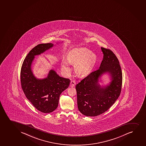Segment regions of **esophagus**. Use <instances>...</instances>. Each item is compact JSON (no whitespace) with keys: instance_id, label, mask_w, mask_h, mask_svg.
Returning a JSON list of instances; mask_svg holds the SVG:
<instances>
[{"instance_id":"obj_1","label":"esophagus","mask_w":146,"mask_h":146,"mask_svg":"<svg viewBox=\"0 0 146 146\" xmlns=\"http://www.w3.org/2000/svg\"><path fill=\"white\" fill-rule=\"evenodd\" d=\"M76 85V82L75 81H72L70 84V87H74Z\"/></svg>"}]
</instances>
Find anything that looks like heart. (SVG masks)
Masks as SVG:
<instances>
[{
	"label": "heart",
	"instance_id": "1",
	"mask_svg": "<svg viewBox=\"0 0 146 146\" xmlns=\"http://www.w3.org/2000/svg\"><path fill=\"white\" fill-rule=\"evenodd\" d=\"M67 60H62V70L66 75L71 71L69 63L75 65V70L79 76H84L88 74L94 66L97 61V57L95 54L87 48H75L69 52Z\"/></svg>",
	"mask_w": 146,
	"mask_h": 146
}]
</instances>
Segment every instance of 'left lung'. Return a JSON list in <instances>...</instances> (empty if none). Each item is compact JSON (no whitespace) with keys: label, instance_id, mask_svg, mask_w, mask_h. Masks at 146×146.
Masks as SVG:
<instances>
[{"label":"left lung","instance_id":"1","mask_svg":"<svg viewBox=\"0 0 146 146\" xmlns=\"http://www.w3.org/2000/svg\"><path fill=\"white\" fill-rule=\"evenodd\" d=\"M104 54L99 68L91 72L76 86L78 108L83 115L96 116L107 111L120 96L122 84V72L119 62L111 50L101 47ZM108 73L112 81L101 87L99 79Z\"/></svg>","mask_w":146,"mask_h":146}]
</instances>
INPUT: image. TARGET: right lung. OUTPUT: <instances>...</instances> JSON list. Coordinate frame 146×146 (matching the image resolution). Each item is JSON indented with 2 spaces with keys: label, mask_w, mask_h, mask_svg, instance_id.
Returning a JSON list of instances; mask_svg holds the SVG:
<instances>
[{
  "label": "right lung",
  "mask_w": 146,
  "mask_h": 146,
  "mask_svg": "<svg viewBox=\"0 0 146 146\" xmlns=\"http://www.w3.org/2000/svg\"><path fill=\"white\" fill-rule=\"evenodd\" d=\"M53 46L51 43L36 45L26 56L21 68V85L24 94L33 106L42 113H50L57 108L60 94L68 88L70 82L58 76L54 70H50L44 79H37L33 74L31 65L35 56Z\"/></svg>",
  "instance_id": "right-lung-1"
}]
</instances>
